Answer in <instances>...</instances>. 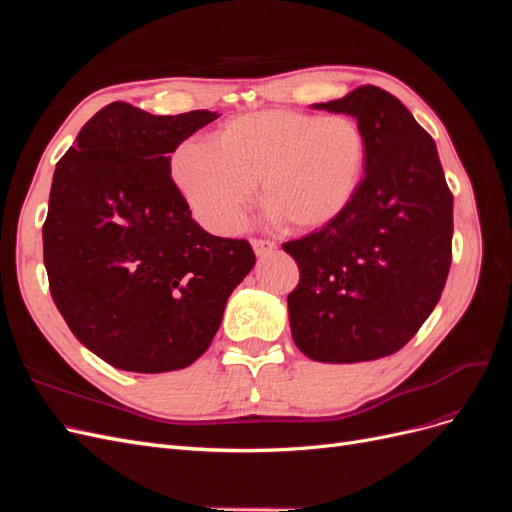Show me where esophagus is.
I'll return each mask as SVG.
<instances>
[{
    "label": "esophagus",
    "instance_id": "esophagus-1",
    "mask_svg": "<svg viewBox=\"0 0 512 512\" xmlns=\"http://www.w3.org/2000/svg\"><path fill=\"white\" fill-rule=\"evenodd\" d=\"M252 247H254V252L258 256H267V254H271L275 250L277 245L271 239H252Z\"/></svg>",
    "mask_w": 512,
    "mask_h": 512
}]
</instances>
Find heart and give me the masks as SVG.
<instances>
[{
	"label": "heart",
	"instance_id": "heart-1",
	"mask_svg": "<svg viewBox=\"0 0 512 512\" xmlns=\"http://www.w3.org/2000/svg\"><path fill=\"white\" fill-rule=\"evenodd\" d=\"M367 134L350 115L258 111L226 121L213 141H185L170 173L194 218L241 228L260 179L262 203L288 228L316 230L346 213L361 188Z\"/></svg>",
	"mask_w": 512,
	"mask_h": 512
}]
</instances>
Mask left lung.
Instances as JSON below:
<instances>
[{
  "label": "left lung",
  "mask_w": 512,
  "mask_h": 512,
  "mask_svg": "<svg viewBox=\"0 0 512 512\" xmlns=\"http://www.w3.org/2000/svg\"><path fill=\"white\" fill-rule=\"evenodd\" d=\"M314 108L361 123L367 164L346 213L282 245L299 265L290 331L314 361H376L404 348L440 301L453 194L433 138L389 91L363 85Z\"/></svg>",
  "instance_id": "obj_1"
}]
</instances>
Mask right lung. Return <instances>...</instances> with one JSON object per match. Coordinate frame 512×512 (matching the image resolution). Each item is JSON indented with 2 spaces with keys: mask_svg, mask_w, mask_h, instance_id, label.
Segmentation results:
<instances>
[{
  "mask_svg": "<svg viewBox=\"0 0 512 512\" xmlns=\"http://www.w3.org/2000/svg\"><path fill=\"white\" fill-rule=\"evenodd\" d=\"M213 119L113 102L57 162L42 226L51 297L74 337L117 369L192 365L256 262L245 239L200 228L170 177V153Z\"/></svg>",
  "mask_w": 512,
  "mask_h": 512,
  "instance_id": "1",
  "label": "right lung"
}]
</instances>
